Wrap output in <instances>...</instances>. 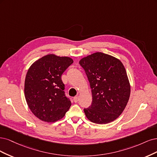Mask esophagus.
<instances>
[{
    "mask_svg": "<svg viewBox=\"0 0 157 157\" xmlns=\"http://www.w3.org/2000/svg\"><path fill=\"white\" fill-rule=\"evenodd\" d=\"M79 97H78H78H75L74 98V101L75 102H78V101H79Z\"/></svg>",
    "mask_w": 157,
    "mask_h": 157,
    "instance_id": "34e87169",
    "label": "esophagus"
}]
</instances>
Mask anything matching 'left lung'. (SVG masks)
<instances>
[{
    "mask_svg": "<svg viewBox=\"0 0 157 157\" xmlns=\"http://www.w3.org/2000/svg\"><path fill=\"white\" fill-rule=\"evenodd\" d=\"M92 93V104L84 109L87 118L97 124L112 122L127 104L130 85L123 63L112 55L97 52L82 58Z\"/></svg>",
    "mask_w": 157,
    "mask_h": 157,
    "instance_id": "8db88e82",
    "label": "left lung"
}]
</instances>
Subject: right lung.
I'll use <instances>...</instances> for the list:
<instances>
[{
    "label": "right lung",
    "instance_id": "add662e5",
    "mask_svg": "<svg viewBox=\"0 0 157 157\" xmlns=\"http://www.w3.org/2000/svg\"><path fill=\"white\" fill-rule=\"evenodd\" d=\"M68 57L48 54L29 68L25 80V97L33 113L44 122L62 119L71 106L65 96L61 75L73 63Z\"/></svg>",
    "mask_w": 157,
    "mask_h": 157
}]
</instances>
